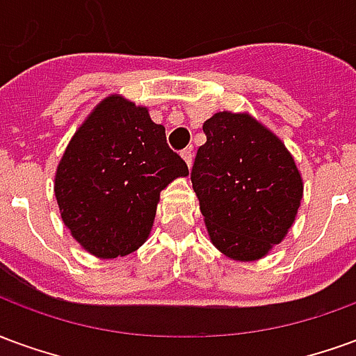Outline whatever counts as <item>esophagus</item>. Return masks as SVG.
Listing matches in <instances>:
<instances>
[{"instance_id": "34e87169", "label": "esophagus", "mask_w": 356, "mask_h": 356, "mask_svg": "<svg viewBox=\"0 0 356 356\" xmlns=\"http://www.w3.org/2000/svg\"><path fill=\"white\" fill-rule=\"evenodd\" d=\"M181 156H183V160H185V162H186V165L191 168V165H193V158H194L193 148H185V150L181 152Z\"/></svg>"}]
</instances>
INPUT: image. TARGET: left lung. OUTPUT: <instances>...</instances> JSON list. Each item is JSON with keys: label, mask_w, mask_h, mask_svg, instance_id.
<instances>
[{"label": "left lung", "mask_w": 356, "mask_h": 356, "mask_svg": "<svg viewBox=\"0 0 356 356\" xmlns=\"http://www.w3.org/2000/svg\"><path fill=\"white\" fill-rule=\"evenodd\" d=\"M204 133L208 140L196 152L191 181L209 238L232 259H259L298 213L303 183L296 162L248 114H213Z\"/></svg>", "instance_id": "left-lung-1"}]
</instances>
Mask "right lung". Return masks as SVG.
Wrapping results in <instances>:
<instances>
[{
  "label": "right lung",
  "instance_id": "1",
  "mask_svg": "<svg viewBox=\"0 0 356 356\" xmlns=\"http://www.w3.org/2000/svg\"><path fill=\"white\" fill-rule=\"evenodd\" d=\"M188 175L163 125L112 95L76 131L58 163L55 196L63 221L99 257L135 252L147 240L160 191Z\"/></svg>",
  "mask_w": 356,
  "mask_h": 356
}]
</instances>
